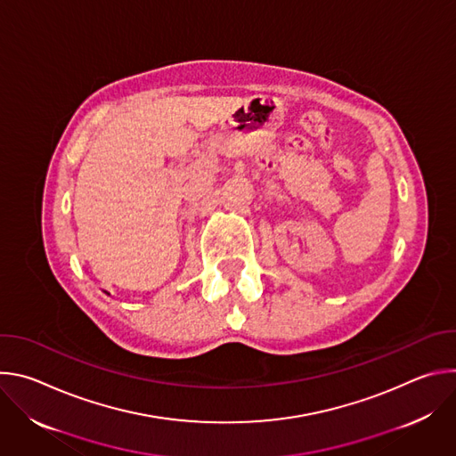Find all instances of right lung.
Wrapping results in <instances>:
<instances>
[{
    "instance_id": "add662e5",
    "label": "right lung",
    "mask_w": 456,
    "mask_h": 456,
    "mask_svg": "<svg viewBox=\"0 0 456 456\" xmlns=\"http://www.w3.org/2000/svg\"><path fill=\"white\" fill-rule=\"evenodd\" d=\"M106 294H108V292H106ZM108 296H110V294H108Z\"/></svg>"
}]
</instances>
